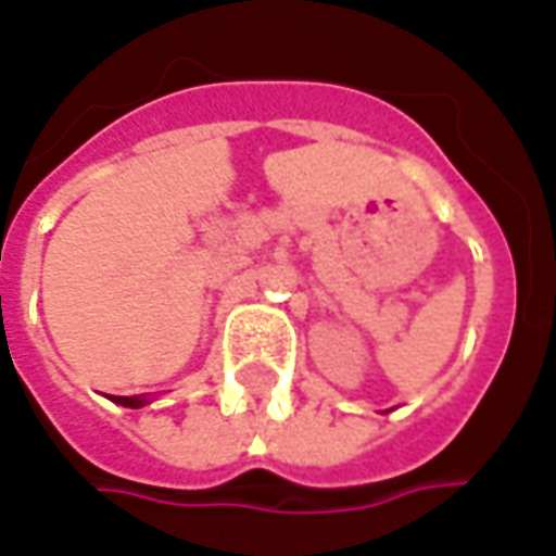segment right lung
Segmentation results:
<instances>
[{
  "mask_svg": "<svg viewBox=\"0 0 556 556\" xmlns=\"http://www.w3.org/2000/svg\"><path fill=\"white\" fill-rule=\"evenodd\" d=\"M118 405H125V408H142L146 405V399L142 396H115Z\"/></svg>",
  "mask_w": 556,
  "mask_h": 556,
  "instance_id": "1",
  "label": "right lung"
}]
</instances>
